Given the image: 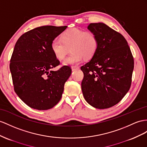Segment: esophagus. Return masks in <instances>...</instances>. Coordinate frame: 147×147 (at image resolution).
Returning a JSON list of instances; mask_svg holds the SVG:
<instances>
[{
	"label": "esophagus",
	"mask_w": 147,
	"mask_h": 147,
	"mask_svg": "<svg viewBox=\"0 0 147 147\" xmlns=\"http://www.w3.org/2000/svg\"><path fill=\"white\" fill-rule=\"evenodd\" d=\"M71 69H72L73 71H75V70H78L80 69V67L79 66H73L71 67Z\"/></svg>",
	"instance_id": "34e87169"
}]
</instances>
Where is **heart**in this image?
<instances>
[{
  "label": "heart",
  "mask_w": 147,
  "mask_h": 147,
  "mask_svg": "<svg viewBox=\"0 0 147 147\" xmlns=\"http://www.w3.org/2000/svg\"><path fill=\"white\" fill-rule=\"evenodd\" d=\"M99 47V39L91 31L73 28L63 33L61 40L55 38L51 43V50L55 57L63 59L70 50L72 53L63 61L65 65H76L83 58H92Z\"/></svg>",
  "instance_id": "obj_1"
}]
</instances>
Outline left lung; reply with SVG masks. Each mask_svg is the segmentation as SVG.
<instances>
[{
	"label": "left lung",
	"instance_id": "left-lung-1",
	"mask_svg": "<svg viewBox=\"0 0 147 147\" xmlns=\"http://www.w3.org/2000/svg\"><path fill=\"white\" fill-rule=\"evenodd\" d=\"M99 47L90 61L81 67V89L92 107L104 109L115 106L129 91L134 67L133 55L122 35L103 23L90 24Z\"/></svg>",
	"mask_w": 147,
	"mask_h": 147
}]
</instances>
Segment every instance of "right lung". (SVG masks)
Listing matches in <instances>:
<instances>
[{"mask_svg":"<svg viewBox=\"0 0 147 147\" xmlns=\"http://www.w3.org/2000/svg\"><path fill=\"white\" fill-rule=\"evenodd\" d=\"M66 28L41 26L25 33L15 45L10 63L14 91L31 108L50 109L61 98L71 68L63 66L52 70L60 62L51 51V43Z\"/></svg>","mask_w":147,"mask_h":147,"instance_id":"add662e5","label":"right lung"}]
</instances>
